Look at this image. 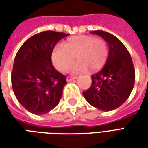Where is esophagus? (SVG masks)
<instances>
[{
	"instance_id": "1",
	"label": "esophagus",
	"mask_w": 148,
	"mask_h": 148,
	"mask_svg": "<svg viewBox=\"0 0 148 148\" xmlns=\"http://www.w3.org/2000/svg\"><path fill=\"white\" fill-rule=\"evenodd\" d=\"M75 79H77V77H71V76H68L66 77V81H67V82H70L71 81L75 80Z\"/></svg>"
}]
</instances>
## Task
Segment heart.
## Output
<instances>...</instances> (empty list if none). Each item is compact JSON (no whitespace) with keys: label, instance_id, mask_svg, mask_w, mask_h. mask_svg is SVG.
<instances>
[{"label":"heart","instance_id":"obj_1","mask_svg":"<svg viewBox=\"0 0 148 148\" xmlns=\"http://www.w3.org/2000/svg\"><path fill=\"white\" fill-rule=\"evenodd\" d=\"M74 57L77 62L72 68L74 73L99 71L106 64L108 58V47L101 38H93L87 35L74 36L56 46L51 52V60L55 68L61 73L67 71L74 63Z\"/></svg>","mask_w":148,"mask_h":148}]
</instances>
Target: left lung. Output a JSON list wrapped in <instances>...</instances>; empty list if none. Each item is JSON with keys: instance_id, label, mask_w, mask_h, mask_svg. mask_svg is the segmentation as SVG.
Listing matches in <instances>:
<instances>
[{"instance_id": "8db88e82", "label": "left lung", "mask_w": 148, "mask_h": 148, "mask_svg": "<svg viewBox=\"0 0 148 148\" xmlns=\"http://www.w3.org/2000/svg\"><path fill=\"white\" fill-rule=\"evenodd\" d=\"M91 33L106 40L109 45V56L102 70L91 76V86L83 92V96L97 109L111 111L124 104L130 96L136 72L129 52L116 37L104 31Z\"/></svg>"}]
</instances>
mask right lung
Wrapping results in <instances>:
<instances>
[{
	"label": "right lung",
	"mask_w": 148,
	"mask_h": 148,
	"mask_svg": "<svg viewBox=\"0 0 148 148\" xmlns=\"http://www.w3.org/2000/svg\"><path fill=\"white\" fill-rule=\"evenodd\" d=\"M67 36L53 31L34 35L24 42L15 57L12 90L21 106L33 114L49 112L61 99L66 77L52 65L51 52Z\"/></svg>",
	"instance_id": "obj_1"
}]
</instances>
